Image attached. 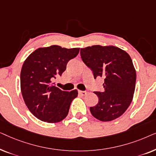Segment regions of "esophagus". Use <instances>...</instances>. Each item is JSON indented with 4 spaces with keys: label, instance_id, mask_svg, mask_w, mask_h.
I'll list each match as a JSON object with an SVG mask.
<instances>
[{
    "label": "esophagus",
    "instance_id": "obj_1",
    "mask_svg": "<svg viewBox=\"0 0 156 156\" xmlns=\"http://www.w3.org/2000/svg\"><path fill=\"white\" fill-rule=\"evenodd\" d=\"M78 93H79V94L81 96H85L87 94L86 91H80V90L78 91Z\"/></svg>",
    "mask_w": 156,
    "mask_h": 156
}]
</instances>
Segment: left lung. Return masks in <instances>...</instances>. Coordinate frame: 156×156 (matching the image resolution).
<instances>
[{
    "label": "left lung",
    "mask_w": 156,
    "mask_h": 156,
    "mask_svg": "<svg viewBox=\"0 0 156 156\" xmlns=\"http://www.w3.org/2000/svg\"><path fill=\"white\" fill-rule=\"evenodd\" d=\"M80 55L94 79L104 80L103 92H94L99 101L89 108L91 114L101 121L119 118L130 106L135 91L136 73L131 57L116 47L101 45L81 48Z\"/></svg>",
    "instance_id": "8db88e82"
}]
</instances>
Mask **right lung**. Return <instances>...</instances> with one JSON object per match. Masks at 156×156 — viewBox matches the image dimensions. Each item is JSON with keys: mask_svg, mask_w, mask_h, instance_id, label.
<instances>
[{"mask_svg": "<svg viewBox=\"0 0 156 156\" xmlns=\"http://www.w3.org/2000/svg\"><path fill=\"white\" fill-rule=\"evenodd\" d=\"M79 52L80 48L52 45L37 49L24 62L20 72L21 92L27 107L36 118L57 123L67 116L78 91H62L52 81L62 76L68 62Z\"/></svg>", "mask_w": 156, "mask_h": 156, "instance_id": "1", "label": "right lung"}]
</instances>
